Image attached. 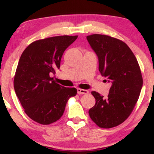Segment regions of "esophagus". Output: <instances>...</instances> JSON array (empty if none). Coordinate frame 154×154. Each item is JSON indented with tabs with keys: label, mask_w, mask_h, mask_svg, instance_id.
<instances>
[{
	"label": "esophagus",
	"mask_w": 154,
	"mask_h": 154,
	"mask_svg": "<svg viewBox=\"0 0 154 154\" xmlns=\"http://www.w3.org/2000/svg\"><path fill=\"white\" fill-rule=\"evenodd\" d=\"M77 93L79 94H86L89 93V91L87 90H83V89H80V88H78Z\"/></svg>",
	"instance_id": "1"
}]
</instances>
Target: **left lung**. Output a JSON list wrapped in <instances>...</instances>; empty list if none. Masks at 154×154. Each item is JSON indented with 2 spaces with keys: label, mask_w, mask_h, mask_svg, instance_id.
<instances>
[{
  "label": "left lung",
  "mask_w": 154,
  "mask_h": 154,
  "mask_svg": "<svg viewBox=\"0 0 154 154\" xmlns=\"http://www.w3.org/2000/svg\"><path fill=\"white\" fill-rule=\"evenodd\" d=\"M87 40L98 56L99 71L112 83L106 98L91 92L96 104L89 115L98 126L111 128L123 123L133 111L143 86L141 71L133 52L122 41L98 34L87 36Z\"/></svg>",
  "instance_id": "1"
}]
</instances>
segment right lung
Returning a JSON list of instances; mask_svg holds the SVG:
<instances>
[{
  "label": "right lung",
  "instance_id": "add662e5",
  "mask_svg": "<svg viewBox=\"0 0 154 154\" xmlns=\"http://www.w3.org/2000/svg\"><path fill=\"white\" fill-rule=\"evenodd\" d=\"M78 36H57L37 40L24 49L18 62L14 84L24 112L38 124L48 125L61 118L75 88L53 81L51 74L60 66L64 51Z\"/></svg>",
  "mask_w": 154,
  "mask_h": 154
}]
</instances>
